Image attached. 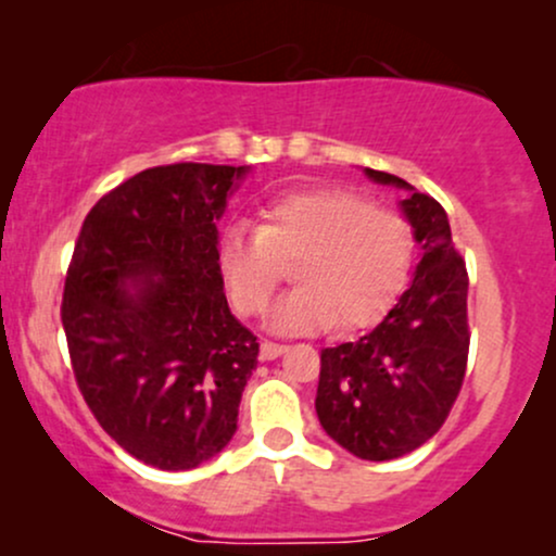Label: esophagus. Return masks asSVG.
<instances>
[{
	"mask_svg": "<svg viewBox=\"0 0 556 556\" xmlns=\"http://www.w3.org/2000/svg\"><path fill=\"white\" fill-rule=\"evenodd\" d=\"M287 350V344H279V342H269V340H264L261 342V361H274V358H279V355H282Z\"/></svg>",
	"mask_w": 556,
	"mask_h": 556,
	"instance_id": "1",
	"label": "esophagus"
}]
</instances>
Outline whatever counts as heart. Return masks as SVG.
Returning a JSON list of instances; mask_svg holds the SVG:
<instances>
[{"mask_svg":"<svg viewBox=\"0 0 556 556\" xmlns=\"http://www.w3.org/2000/svg\"><path fill=\"white\" fill-rule=\"evenodd\" d=\"M413 227L392 208L342 188L292 190L261 208V227L235 225L216 245L235 311L256 318L295 264L298 287L277 305L285 331H355L379 321L413 269Z\"/></svg>","mask_w":556,"mask_h":556,"instance_id":"b5f03b06","label":"heart"}]
</instances>
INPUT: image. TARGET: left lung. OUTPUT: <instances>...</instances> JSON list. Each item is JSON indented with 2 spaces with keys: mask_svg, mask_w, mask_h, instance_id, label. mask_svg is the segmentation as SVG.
I'll return each instance as SVG.
<instances>
[{
  "mask_svg": "<svg viewBox=\"0 0 556 556\" xmlns=\"http://www.w3.org/2000/svg\"><path fill=\"white\" fill-rule=\"evenodd\" d=\"M376 182L410 185L366 169ZM424 258L384 321L355 342L321 350L316 413L324 431L361 460L418 450L444 426L468 366V271L437 198L402 201Z\"/></svg>",
  "mask_w": 556,
  "mask_h": 556,
  "instance_id": "obj_1",
  "label": "left lung"
}]
</instances>
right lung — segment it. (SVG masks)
Wrapping results in <instances>:
<instances>
[{
  "mask_svg": "<svg viewBox=\"0 0 556 556\" xmlns=\"http://www.w3.org/2000/svg\"><path fill=\"white\" fill-rule=\"evenodd\" d=\"M242 175L195 162L138 172L88 212L67 266L60 314L83 400L159 470L227 446L258 363L216 264V219Z\"/></svg>",
  "mask_w": 556,
  "mask_h": 556,
  "instance_id": "add662e5",
  "label": "right lung"
}]
</instances>
